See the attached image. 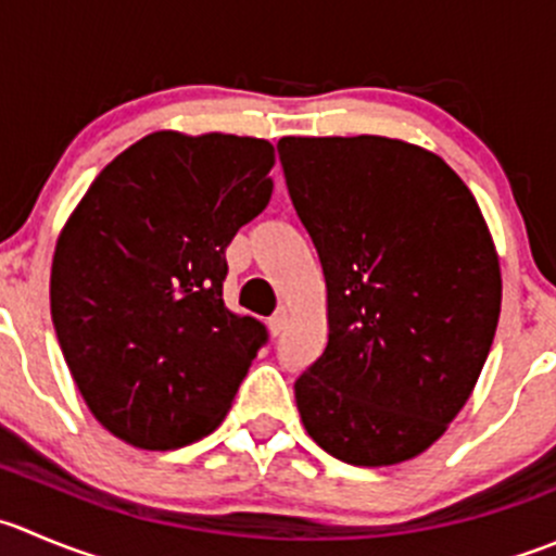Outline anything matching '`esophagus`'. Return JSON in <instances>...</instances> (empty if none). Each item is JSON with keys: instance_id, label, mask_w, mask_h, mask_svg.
I'll return each mask as SVG.
<instances>
[{"instance_id": "34e87169", "label": "esophagus", "mask_w": 556, "mask_h": 556, "mask_svg": "<svg viewBox=\"0 0 556 556\" xmlns=\"http://www.w3.org/2000/svg\"><path fill=\"white\" fill-rule=\"evenodd\" d=\"M285 326H288V309H285V306H279V309L268 317V331H271L274 337H279V333L285 331Z\"/></svg>"}]
</instances>
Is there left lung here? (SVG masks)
<instances>
[{"mask_svg":"<svg viewBox=\"0 0 556 556\" xmlns=\"http://www.w3.org/2000/svg\"><path fill=\"white\" fill-rule=\"evenodd\" d=\"M277 152L328 290V344L295 380L301 421L348 465L413 459L465 407L497 331L481 208L413 143L282 138Z\"/></svg>","mask_w":556,"mask_h":556,"instance_id":"1","label":"left lung"}]
</instances>
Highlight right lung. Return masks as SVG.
Returning <instances> with one entry per match:
<instances>
[{
	"instance_id": "add662e5",
	"label": "right lung",
	"mask_w": 556,
	"mask_h": 556,
	"mask_svg": "<svg viewBox=\"0 0 556 556\" xmlns=\"http://www.w3.org/2000/svg\"><path fill=\"white\" fill-rule=\"evenodd\" d=\"M271 168L261 138L152 132L102 168L64 225L53 331L116 438L174 451L228 413L268 331L225 306V250L271 201Z\"/></svg>"
}]
</instances>
